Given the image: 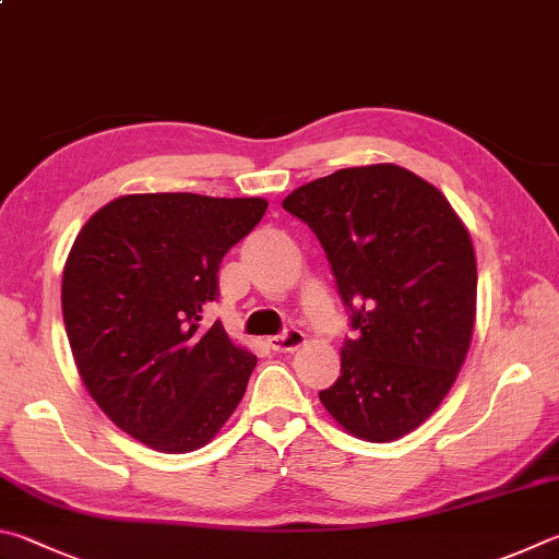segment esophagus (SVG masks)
Wrapping results in <instances>:
<instances>
[{
	"instance_id": "1",
	"label": "esophagus",
	"mask_w": 559,
	"mask_h": 559,
	"mask_svg": "<svg viewBox=\"0 0 559 559\" xmlns=\"http://www.w3.org/2000/svg\"><path fill=\"white\" fill-rule=\"evenodd\" d=\"M302 344H306V332L300 330H286L276 337H269V347L273 352H296Z\"/></svg>"
}]
</instances>
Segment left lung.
I'll return each instance as SVG.
<instances>
[{"instance_id":"left-lung-1","label":"left lung","mask_w":559,"mask_h":559,"mask_svg":"<svg viewBox=\"0 0 559 559\" xmlns=\"http://www.w3.org/2000/svg\"><path fill=\"white\" fill-rule=\"evenodd\" d=\"M318 235L357 337L320 403L342 430L393 442L430 418L469 352L476 257L469 229L413 170H334L283 200Z\"/></svg>"}]
</instances>
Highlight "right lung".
<instances>
[{"label": "right lung", "mask_w": 559, "mask_h": 559, "mask_svg": "<svg viewBox=\"0 0 559 559\" xmlns=\"http://www.w3.org/2000/svg\"><path fill=\"white\" fill-rule=\"evenodd\" d=\"M263 198L136 192L107 202L70 247L60 302L87 393L151 450L205 448L245 399L257 357L222 322V257L259 225Z\"/></svg>", "instance_id": "obj_1"}]
</instances>
